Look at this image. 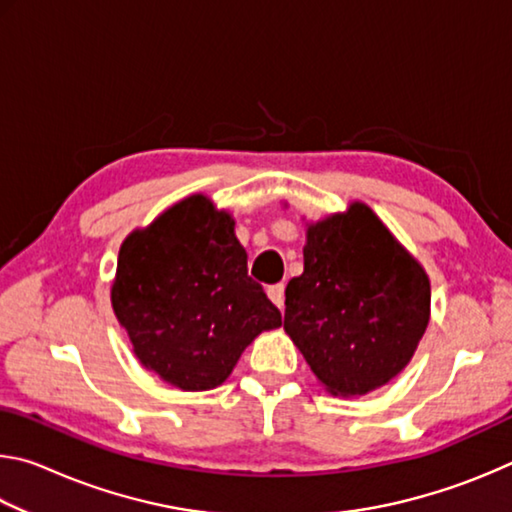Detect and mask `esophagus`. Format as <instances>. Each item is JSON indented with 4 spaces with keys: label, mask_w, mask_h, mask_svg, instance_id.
Wrapping results in <instances>:
<instances>
[{
    "label": "esophagus",
    "mask_w": 512,
    "mask_h": 512,
    "mask_svg": "<svg viewBox=\"0 0 512 512\" xmlns=\"http://www.w3.org/2000/svg\"><path fill=\"white\" fill-rule=\"evenodd\" d=\"M268 298H271L277 307L284 309V284H273V287H268Z\"/></svg>",
    "instance_id": "obj_1"
}]
</instances>
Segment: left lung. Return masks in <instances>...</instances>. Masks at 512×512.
I'll return each instance as SVG.
<instances>
[{
  "mask_svg": "<svg viewBox=\"0 0 512 512\" xmlns=\"http://www.w3.org/2000/svg\"><path fill=\"white\" fill-rule=\"evenodd\" d=\"M302 253L305 271L284 291L287 334L329 393L384 386L427 329V273L363 203L309 225Z\"/></svg>",
  "mask_w": 512,
  "mask_h": 512,
  "instance_id": "obj_1",
  "label": "left lung"
}]
</instances>
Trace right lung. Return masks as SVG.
<instances>
[{"label":"right lung","mask_w":512,"mask_h":512,"mask_svg":"<svg viewBox=\"0 0 512 512\" xmlns=\"http://www.w3.org/2000/svg\"><path fill=\"white\" fill-rule=\"evenodd\" d=\"M112 309L137 359L183 391L223 384L250 341L282 325L248 275L235 221L205 196L176 203L121 244Z\"/></svg>","instance_id":"right-lung-1"}]
</instances>
